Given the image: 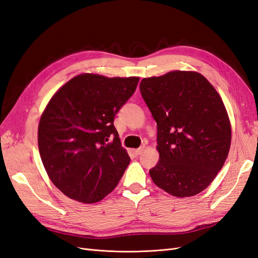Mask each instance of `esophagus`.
<instances>
[{
  "mask_svg": "<svg viewBox=\"0 0 258 258\" xmlns=\"http://www.w3.org/2000/svg\"><path fill=\"white\" fill-rule=\"evenodd\" d=\"M142 152H143V147H140V148H137V150H134V153H135V155H141L142 154Z\"/></svg>",
  "mask_w": 258,
  "mask_h": 258,
  "instance_id": "obj_1",
  "label": "esophagus"
}]
</instances>
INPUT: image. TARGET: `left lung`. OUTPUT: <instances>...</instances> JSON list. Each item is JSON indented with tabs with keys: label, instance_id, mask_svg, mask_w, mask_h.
Wrapping results in <instances>:
<instances>
[{
	"label": "left lung",
	"instance_id": "8db88e82",
	"mask_svg": "<svg viewBox=\"0 0 258 258\" xmlns=\"http://www.w3.org/2000/svg\"><path fill=\"white\" fill-rule=\"evenodd\" d=\"M140 90L157 122L159 161L150 170L153 182L178 198L205 190L223 168L231 143L221 96L195 71L147 77Z\"/></svg>",
	"mask_w": 258,
	"mask_h": 258
}]
</instances>
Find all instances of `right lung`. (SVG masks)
<instances>
[{
    "label": "right lung",
    "instance_id": "1",
    "mask_svg": "<svg viewBox=\"0 0 258 258\" xmlns=\"http://www.w3.org/2000/svg\"><path fill=\"white\" fill-rule=\"evenodd\" d=\"M139 81L83 73L46 105L38 123V151L50 181L69 198L95 204L118 184L130 157L113 122Z\"/></svg>",
    "mask_w": 258,
    "mask_h": 258
}]
</instances>
